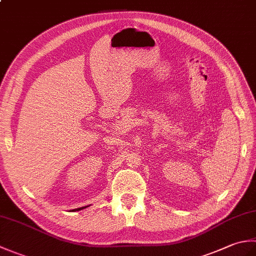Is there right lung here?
<instances>
[{
    "label": "right lung",
    "mask_w": 256,
    "mask_h": 256,
    "mask_svg": "<svg viewBox=\"0 0 256 256\" xmlns=\"http://www.w3.org/2000/svg\"><path fill=\"white\" fill-rule=\"evenodd\" d=\"M84 208H86V206H81V208H77V209H74V211H79V210H82V209H84Z\"/></svg>",
    "instance_id": "1"
}]
</instances>
